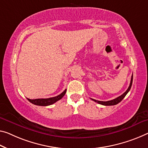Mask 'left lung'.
Here are the masks:
<instances>
[{"mask_svg":"<svg viewBox=\"0 0 148 148\" xmlns=\"http://www.w3.org/2000/svg\"><path fill=\"white\" fill-rule=\"evenodd\" d=\"M132 81H133V74L131 77V81H130V86L128 87V89L126 90V91L124 93H123L122 95H120V97L116 98V99H114L111 100V101H97V100H95V99H91L92 100V101H94L95 102H96V103H99L100 104H102V105H104V106L116 105V104H119L120 102H121L122 101V99H123L125 97V96L127 95V93L130 91V90L131 87H132Z\"/></svg>","mask_w":148,"mask_h":148,"instance_id":"8db88e82","label":"left lung"}]
</instances>
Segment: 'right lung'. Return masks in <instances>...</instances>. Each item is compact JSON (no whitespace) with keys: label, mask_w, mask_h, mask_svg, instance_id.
Instances as JSON below:
<instances>
[{"label":"right lung","mask_w":148,"mask_h":148,"mask_svg":"<svg viewBox=\"0 0 148 148\" xmlns=\"http://www.w3.org/2000/svg\"><path fill=\"white\" fill-rule=\"evenodd\" d=\"M67 89H65L63 92H61L60 95H58V96L48 98V99H28V101L30 102L31 103H32L35 105L38 106H49L51 104L56 103L57 101H58L59 100L62 99V97L64 96L66 93Z\"/></svg>","instance_id":"1"}]
</instances>
